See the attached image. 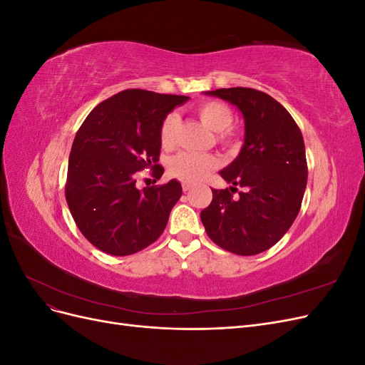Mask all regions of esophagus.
<instances>
[{
  "instance_id": "1",
  "label": "esophagus",
  "mask_w": 365,
  "mask_h": 365,
  "mask_svg": "<svg viewBox=\"0 0 365 365\" xmlns=\"http://www.w3.org/2000/svg\"><path fill=\"white\" fill-rule=\"evenodd\" d=\"M192 189H193V185H192L190 182H187V181L182 182V190H184V192H190Z\"/></svg>"
}]
</instances>
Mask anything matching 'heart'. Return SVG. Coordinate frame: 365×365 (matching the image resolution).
Returning <instances> with one entry per match:
<instances>
[{"mask_svg": "<svg viewBox=\"0 0 365 365\" xmlns=\"http://www.w3.org/2000/svg\"><path fill=\"white\" fill-rule=\"evenodd\" d=\"M197 115L201 117L202 123L208 126L213 132H220L219 140L225 143L230 141V134L227 129L233 123V114L230 108L220 102H204L196 108ZM180 123L178 114H169L164 118L160 138L164 148H170L175 140V130ZM217 165V160L210 155V153H193V152H182L178 153L170 161V173L178 176V178L190 182H197L204 180L205 176L212 172Z\"/></svg>", "mask_w": 365, "mask_h": 365, "instance_id": "obj_1", "label": "heart"}]
</instances>
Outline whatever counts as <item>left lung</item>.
Here are the masks:
<instances>
[{
    "instance_id": "1",
    "label": "left lung",
    "mask_w": 365,
    "mask_h": 365,
    "mask_svg": "<svg viewBox=\"0 0 365 365\" xmlns=\"http://www.w3.org/2000/svg\"><path fill=\"white\" fill-rule=\"evenodd\" d=\"M239 109L245 123L239 155L220 176L245 187L237 200L227 190L213 192L201 212L208 237L239 256L269 250L295 220L307 182L304 141L291 114L269 94L252 88H220L205 91Z\"/></svg>"
}]
</instances>
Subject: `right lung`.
I'll return each instance as SVG.
<instances>
[{
    "instance_id": "right-lung-1",
    "label": "right lung",
    "mask_w": 365,
    "mask_h": 365,
    "mask_svg": "<svg viewBox=\"0 0 365 365\" xmlns=\"http://www.w3.org/2000/svg\"><path fill=\"white\" fill-rule=\"evenodd\" d=\"M185 96L125 90L98 103L77 130L68 158L65 196L76 225L111 256H129L155 242L168 225L182 187L137 189L140 170L158 168L164 118Z\"/></svg>"
}]
</instances>
